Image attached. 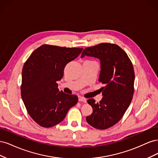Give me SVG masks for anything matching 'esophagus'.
I'll list each match as a JSON object with an SVG mask.
<instances>
[{
    "mask_svg": "<svg viewBox=\"0 0 158 158\" xmlns=\"http://www.w3.org/2000/svg\"><path fill=\"white\" fill-rule=\"evenodd\" d=\"M78 101L79 102H82L84 103H86V99L83 98V97H81V96H78Z\"/></svg>",
    "mask_w": 158,
    "mask_h": 158,
    "instance_id": "34e87169",
    "label": "esophagus"
}]
</instances>
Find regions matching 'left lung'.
<instances>
[{
    "label": "left lung",
    "instance_id": "left-lung-1",
    "mask_svg": "<svg viewBox=\"0 0 158 158\" xmlns=\"http://www.w3.org/2000/svg\"><path fill=\"white\" fill-rule=\"evenodd\" d=\"M95 57L101 64L99 81L103 98L99 103L89 99L93 113L86 117L89 125L104 130L121 120L132 101L134 94L135 72L126 52L115 44H100L85 48L81 55Z\"/></svg>",
    "mask_w": 158,
    "mask_h": 158
}]
</instances>
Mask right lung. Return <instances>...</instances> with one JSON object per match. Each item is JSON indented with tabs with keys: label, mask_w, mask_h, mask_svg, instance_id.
Returning <instances> with one entry per match:
<instances>
[{
	"label": "right lung",
	"mask_w": 158,
	"mask_h": 158,
	"mask_svg": "<svg viewBox=\"0 0 158 158\" xmlns=\"http://www.w3.org/2000/svg\"><path fill=\"white\" fill-rule=\"evenodd\" d=\"M83 48L44 45L33 51L22 73L21 95L28 114L45 128L60 123L78 97L60 91L56 82L63 78L65 66L74 60Z\"/></svg>",
	"instance_id": "obj_1"
}]
</instances>
